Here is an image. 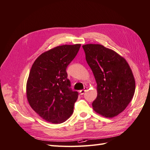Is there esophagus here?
Masks as SVG:
<instances>
[{
  "mask_svg": "<svg viewBox=\"0 0 150 150\" xmlns=\"http://www.w3.org/2000/svg\"><path fill=\"white\" fill-rule=\"evenodd\" d=\"M87 88H84V89H82V90H81V91H79V93H80V95H82L84 94V93L87 91Z\"/></svg>",
  "mask_w": 150,
  "mask_h": 150,
  "instance_id": "esophagus-1",
  "label": "esophagus"
}]
</instances>
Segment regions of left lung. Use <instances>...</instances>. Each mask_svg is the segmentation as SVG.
Wrapping results in <instances>:
<instances>
[{
	"label": "left lung",
	"mask_w": 150,
	"mask_h": 150,
	"mask_svg": "<svg viewBox=\"0 0 150 150\" xmlns=\"http://www.w3.org/2000/svg\"><path fill=\"white\" fill-rule=\"evenodd\" d=\"M82 48L97 83L93 109L106 117L116 116L126 109L135 93V79L129 65L103 45L88 44Z\"/></svg>",
	"instance_id": "obj_1"
}]
</instances>
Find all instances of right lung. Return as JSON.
Returning a JSON list of instances; mask_svg holds the SVG:
<instances>
[{"mask_svg":"<svg viewBox=\"0 0 150 150\" xmlns=\"http://www.w3.org/2000/svg\"><path fill=\"white\" fill-rule=\"evenodd\" d=\"M81 45H64L44 52L34 61L27 82L33 109L48 122L61 123L74 112L79 93L71 88L67 68Z\"/></svg>","mask_w":150,"mask_h":150,"instance_id":"add662e5","label":"right lung"}]
</instances>
